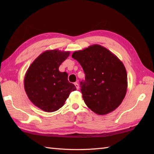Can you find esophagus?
<instances>
[{"label": "esophagus", "instance_id": "obj_1", "mask_svg": "<svg viewBox=\"0 0 154 154\" xmlns=\"http://www.w3.org/2000/svg\"><path fill=\"white\" fill-rule=\"evenodd\" d=\"M74 85H75V86L76 87L77 89H79V84H78L77 83H75Z\"/></svg>", "mask_w": 154, "mask_h": 154}]
</instances>
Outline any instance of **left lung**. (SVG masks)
<instances>
[{
  "label": "left lung",
  "instance_id": "8db88e82",
  "mask_svg": "<svg viewBox=\"0 0 154 154\" xmlns=\"http://www.w3.org/2000/svg\"><path fill=\"white\" fill-rule=\"evenodd\" d=\"M72 57L81 64L85 81L80 83L86 105L99 115L117 109L126 94L128 79L122 62L108 49L94 44L75 51Z\"/></svg>",
  "mask_w": 154,
  "mask_h": 154
}]
</instances>
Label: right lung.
<instances>
[{"label": "right lung", "mask_w": 154, "mask_h": 154, "mask_svg": "<svg viewBox=\"0 0 154 154\" xmlns=\"http://www.w3.org/2000/svg\"><path fill=\"white\" fill-rule=\"evenodd\" d=\"M69 51L47 50L32 62L26 73L24 84L28 99L35 106L48 112L63 106L71 92L76 90L68 81L60 65L69 56Z\"/></svg>", "instance_id": "1"}]
</instances>
